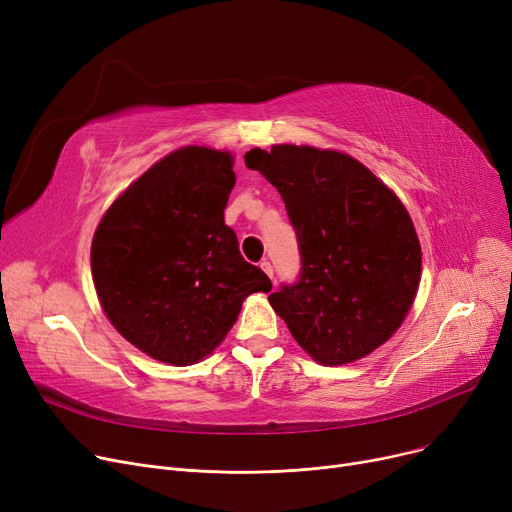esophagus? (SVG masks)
<instances>
[{"instance_id":"34e87169","label":"esophagus","mask_w":512,"mask_h":512,"mask_svg":"<svg viewBox=\"0 0 512 512\" xmlns=\"http://www.w3.org/2000/svg\"><path fill=\"white\" fill-rule=\"evenodd\" d=\"M259 265H261V270H263V272H265L267 276H270V278H274V267H272V263H270V261H267V259H263V261H261Z\"/></svg>"}]
</instances>
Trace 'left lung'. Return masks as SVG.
<instances>
[{"label":"left lung","mask_w":512,"mask_h":512,"mask_svg":"<svg viewBox=\"0 0 512 512\" xmlns=\"http://www.w3.org/2000/svg\"><path fill=\"white\" fill-rule=\"evenodd\" d=\"M245 164L272 182L297 234L301 272L270 303L324 365L382 346L419 288L421 247L390 188L351 155L313 147L251 149Z\"/></svg>","instance_id":"8db88e82"}]
</instances>
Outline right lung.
<instances>
[{
    "instance_id": "1",
    "label": "right lung",
    "mask_w": 512,
    "mask_h": 512,
    "mask_svg": "<svg viewBox=\"0 0 512 512\" xmlns=\"http://www.w3.org/2000/svg\"><path fill=\"white\" fill-rule=\"evenodd\" d=\"M234 182L230 153L178 149L132 182L95 230L101 307L157 361L197 363L224 340L251 292L272 290L224 224Z\"/></svg>"
}]
</instances>
